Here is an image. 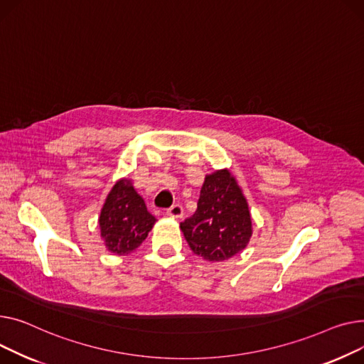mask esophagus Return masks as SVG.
<instances>
[{"mask_svg":"<svg viewBox=\"0 0 364 364\" xmlns=\"http://www.w3.org/2000/svg\"><path fill=\"white\" fill-rule=\"evenodd\" d=\"M167 215L170 218L181 219L183 216V207L181 204H173L170 208H167Z\"/></svg>","mask_w":364,"mask_h":364,"instance_id":"1","label":"esophagus"}]
</instances>
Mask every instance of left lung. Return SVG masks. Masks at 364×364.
<instances>
[{
	"mask_svg": "<svg viewBox=\"0 0 364 364\" xmlns=\"http://www.w3.org/2000/svg\"><path fill=\"white\" fill-rule=\"evenodd\" d=\"M183 237L208 262H225L240 254L251 238L248 203L228 168L207 175L197 211L181 223Z\"/></svg>",
	"mask_w": 364,
	"mask_h": 364,
	"instance_id": "1",
	"label": "left lung"
}]
</instances>
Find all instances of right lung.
I'll list each match as a JSON object with an SVG mask.
<instances>
[{
	"label": "right lung",
	"mask_w": 364,
	"mask_h": 364,
	"mask_svg": "<svg viewBox=\"0 0 364 364\" xmlns=\"http://www.w3.org/2000/svg\"><path fill=\"white\" fill-rule=\"evenodd\" d=\"M105 248L119 255L134 252L153 229L156 218L129 179H120L109 192L98 219Z\"/></svg>",
	"instance_id": "obj_1"
}]
</instances>
